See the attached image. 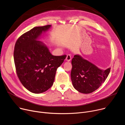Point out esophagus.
<instances>
[{"instance_id":"esophagus-1","label":"esophagus","mask_w":125,"mask_h":125,"mask_svg":"<svg viewBox=\"0 0 125 125\" xmlns=\"http://www.w3.org/2000/svg\"><path fill=\"white\" fill-rule=\"evenodd\" d=\"M71 60V57L70 55H67L66 58V60L68 62H69V61H70Z\"/></svg>"}]
</instances>
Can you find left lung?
Returning a JSON list of instances; mask_svg holds the SVG:
<instances>
[{
    "label": "left lung",
    "instance_id": "left-lung-1",
    "mask_svg": "<svg viewBox=\"0 0 125 125\" xmlns=\"http://www.w3.org/2000/svg\"><path fill=\"white\" fill-rule=\"evenodd\" d=\"M71 79L75 89L82 94H90L98 89L105 81L111 68L101 70L78 55L71 61Z\"/></svg>",
    "mask_w": 125,
    "mask_h": 125
}]
</instances>
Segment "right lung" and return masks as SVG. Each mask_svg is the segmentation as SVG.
Instances as JSON below:
<instances>
[{"instance_id":"1","label":"right lung","mask_w":125,"mask_h":125,"mask_svg":"<svg viewBox=\"0 0 125 125\" xmlns=\"http://www.w3.org/2000/svg\"><path fill=\"white\" fill-rule=\"evenodd\" d=\"M51 25L37 27L22 35L16 41L13 53L17 75L23 86L31 92L40 94L50 88L57 68L66 57L53 56L38 39Z\"/></svg>"}]
</instances>
